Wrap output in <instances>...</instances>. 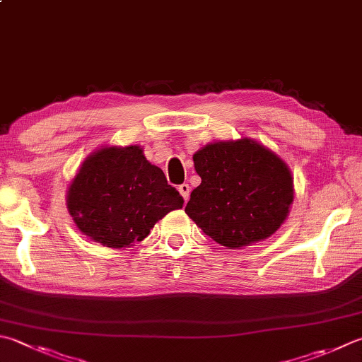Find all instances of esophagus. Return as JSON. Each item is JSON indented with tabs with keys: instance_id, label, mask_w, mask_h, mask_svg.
Instances as JSON below:
<instances>
[{
	"instance_id": "esophagus-1",
	"label": "esophagus",
	"mask_w": 362,
	"mask_h": 362,
	"mask_svg": "<svg viewBox=\"0 0 362 362\" xmlns=\"http://www.w3.org/2000/svg\"><path fill=\"white\" fill-rule=\"evenodd\" d=\"M178 190H180V194L182 195V199L187 202L189 197H190V187H189V184H186V182L181 184V186L178 187Z\"/></svg>"
}]
</instances>
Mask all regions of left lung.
<instances>
[{
  "label": "left lung",
  "instance_id": "left-lung-1",
  "mask_svg": "<svg viewBox=\"0 0 362 362\" xmlns=\"http://www.w3.org/2000/svg\"><path fill=\"white\" fill-rule=\"evenodd\" d=\"M202 182L186 214L225 247L263 241L287 219L293 176L277 154L252 139L214 141L194 154Z\"/></svg>",
  "mask_w": 362,
  "mask_h": 362
}]
</instances>
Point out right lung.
I'll use <instances>...</instances> for the list:
<instances>
[{"mask_svg":"<svg viewBox=\"0 0 362 362\" xmlns=\"http://www.w3.org/2000/svg\"><path fill=\"white\" fill-rule=\"evenodd\" d=\"M182 203L178 190L137 145L91 153L67 189V209L77 228L112 249L143 241L156 222Z\"/></svg>","mask_w":362,"mask_h":362,"instance_id":"add662e5","label":"right lung"}]
</instances>
